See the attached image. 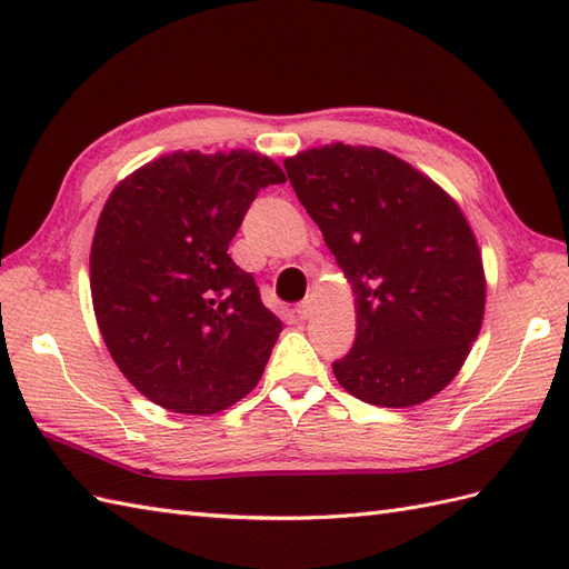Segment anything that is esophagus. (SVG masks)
Returning <instances> with one entry per match:
<instances>
[{
	"label": "esophagus",
	"mask_w": 569,
	"mask_h": 569,
	"mask_svg": "<svg viewBox=\"0 0 569 569\" xmlns=\"http://www.w3.org/2000/svg\"><path fill=\"white\" fill-rule=\"evenodd\" d=\"M296 312H298V318H300V320H308V318H310V312H312V300H310V298H306L303 303H298Z\"/></svg>",
	"instance_id": "34e87169"
}]
</instances>
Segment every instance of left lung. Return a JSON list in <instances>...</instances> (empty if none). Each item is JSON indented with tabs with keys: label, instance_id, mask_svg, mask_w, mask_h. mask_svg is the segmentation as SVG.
<instances>
[{
	"label": "left lung",
	"instance_id": "8db88e82",
	"mask_svg": "<svg viewBox=\"0 0 569 569\" xmlns=\"http://www.w3.org/2000/svg\"><path fill=\"white\" fill-rule=\"evenodd\" d=\"M357 310L332 371L365 403L410 408L450 383L479 337L487 278L465 212L432 178L377 147L328 143L283 161Z\"/></svg>",
	"mask_w": 569,
	"mask_h": 569
}]
</instances>
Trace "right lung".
<instances>
[{"instance_id": "right-lung-1", "label": "right lung", "mask_w": 569, "mask_h": 569, "mask_svg": "<svg viewBox=\"0 0 569 569\" xmlns=\"http://www.w3.org/2000/svg\"><path fill=\"white\" fill-rule=\"evenodd\" d=\"M276 183L286 173L269 156L173 151L107 198L90 249L94 318L119 371L156 406L212 416L259 383L283 325L227 249Z\"/></svg>"}]
</instances>
